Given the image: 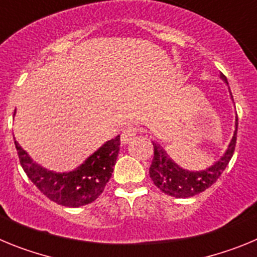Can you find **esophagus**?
Masks as SVG:
<instances>
[{
  "mask_svg": "<svg viewBox=\"0 0 257 257\" xmlns=\"http://www.w3.org/2000/svg\"><path fill=\"white\" fill-rule=\"evenodd\" d=\"M136 134H138V128L136 127H126L121 134V142L123 144H128L135 139Z\"/></svg>",
  "mask_w": 257,
  "mask_h": 257,
  "instance_id": "esophagus-1",
  "label": "esophagus"
}]
</instances>
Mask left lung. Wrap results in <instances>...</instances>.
Masks as SVG:
<instances>
[{"label": "left lung", "mask_w": 257, "mask_h": 257, "mask_svg": "<svg viewBox=\"0 0 257 257\" xmlns=\"http://www.w3.org/2000/svg\"><path fill=\"white\" fill-rule=\"evenodd\" d=\"M220 78L228 85L226 77L224 74H220ZM229 94L233 100L230 88H229ZM237 128L238 117L235 115V130L226 151L224 152L219 161H216L208 169L201 170V171H189V170L183 169L170 158L169 154L166 153V151L160 144L153 143L154 157L151 169H149V175L153 183L156 184V187L162 190L165 194H169L175 198H188L210 188L220 178V175L224 172L229 161L233 157L235 143H237Z\"/></svg>", "instance_id": "1"}]
</instances>
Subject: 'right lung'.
Masks as SVG:
<instances>
[{
  "label": "right lung",
  "instance_id": "add662e5",
  "mask_svg": "<svg viewBox=\"0 0 257 257\" xmlns=\"http://www.w3.org/2000/svg\"><path fill=\"white\" fill-rule=\"evenodd\" d=\"M119 145L121 139L118 135L104 143L77 169L55 172L36 163L15 140L20 165L27 176L47 198L65 207H81L100 196L112 176Z\"/></svg>",
  "mask_w": 257,
  "mask_h": 257
}]
</instances>
